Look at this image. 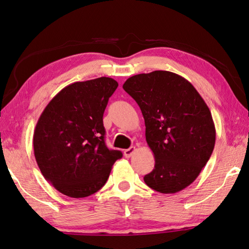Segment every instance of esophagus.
<instances>
[{
	"mask_svg": "<svg viewBox=\"0 0 249 249\" xmlns=\"http://www.w3.org/2000/svg\"><path fill=\"white\" fill-rule=\"evenodd\" d=\"M137 151V148H135L134 146H131L130 148H128V149H124V156L125 157H131L132 156V155L134 154V152Z\"/></svg>",
	"mask_w": 249,
	"mask_h": 249,
	"instance_id": "esophagus-1",
	"label": "esophagus"
}]
</instances>
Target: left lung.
Masks as SVG:
<instances>
[{"instance_id": "8db88e82", "label": "left lung", "mask_w": 249, "mask_h": 249, "mask_svg": "<svg viewBox=\"0 0 249 249\" xmlns=\"http://www.w3.org/2000/svg\"><path fill=\"white\" fill-rule=\"evenodd\" d=\"M123 88L140 106L155 157L144 182L162 194L185 189L199 176L214 147L215 129L207 104L191 82L165 70L135 74Z\"/></svg>"}]
</instances>
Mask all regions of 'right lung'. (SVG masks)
<instances>
[{"instance_id": "add662e5", "label": "right lung", "mask_w": 249, "mask_h": 249, "mask_svg": "<svg viewBox=\"0 0 249 249\" xmlns=\"http://www.w3.org/2000/svg\"><path fill=\"white\" fill-rule=\"evenodd\" d=\"M118 82L101 77L74 82L45 107L34 133L42 175L60 193L87 197L101 190L123 153L105 144L103 115Z\"/></svg>"}]
</instances>
